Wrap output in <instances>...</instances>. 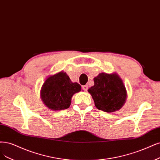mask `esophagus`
I'll return each instance as SVG.
<instances>
[{
  "instance_id": "obj_1",
  "label": "esophagus",
  "mask_w": 160,
  "mask_h": 160,
  "mask_svg": "<svg viewBox=\"0 0 160 160\" xmlns=\"http://www.w3.org/2000/svg\"><path fill=\"white\" fill-rule=\"evenodd\" d=\"M82 89H83L84 91H87V89H88V85H85L82 86Z\"/></svg>"
}]
</instances>
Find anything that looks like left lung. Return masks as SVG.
Returning <instances> with one entry per match:
<instances>
[{
  "label": "left lung",
  "mask_w": 160,
  "mask_h": 160,
  "mask_svg": "<svg viewBox=\"0 0 160 160\" xmlns=\"http://www.w3.org/2000/svg\"><path fill=\"white\" fill-rule=\"evenodd\" d=\"M94 82L88 91L98 110L112 112L122 108L127 95L122 81L117 74L100 73L94 78Z\"/></svg>",
  "instance_id": "1"
}]
</instances>
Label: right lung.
Returning <instances> with one entry per match:
<instances>
[{
  "mask_svg": "<svg viewBox=\"0 0 160 160\" xmlns=\"http://www.w3.org/2000/svg\"><path fill=\"white\" fill-rule=\"evenodd\" d=\"M81 89L79 84L71 82L69 76L62 71L46 80L41 90V97L49 108L60 111L69 107L71 97Z\"/></svg>",
  "mask_w": 160,
  "mask_h": 160,
  "instance_id": "1",
  "label": "right lung"
}]
</instances>
